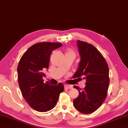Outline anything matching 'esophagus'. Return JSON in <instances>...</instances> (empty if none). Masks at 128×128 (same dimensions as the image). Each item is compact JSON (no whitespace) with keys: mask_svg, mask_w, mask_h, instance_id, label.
I'll return each mask as SVG.
<instances>
[{"mask_svg":"<svg viewBox=\"0 0 128 128\" xmlns=\"http://www.w3.org/2000/svg\"><path fill=\"white\" fill-rule=\"evenodd\" d=\"M64 88H65V90H69V89H70V88H72V86H69V85H66L64 86Z\"/></svg>","mask_w":128,"mask_h":128,"instance_id":"34e87169","label":"esophagus"}]
</instances>
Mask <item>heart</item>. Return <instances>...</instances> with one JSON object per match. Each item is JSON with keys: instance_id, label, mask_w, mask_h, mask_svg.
<instances>
[{"instance_id": "1", "label": "heart", "mask_w": 128, "mask_h": 128, "mask_svg": "<svg viewBox=\"0 0 128 128\" xmlns=\"http://www.w3.org/2000/svg\"><path fill=\"white\" fill-rule=\"evenodd\" d=\"M66 53H73V54H74V52H73V51H72V50H68V52H66Z\"/></svg>"}]
</instances>
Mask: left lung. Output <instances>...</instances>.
Returning a JSON list of instances; mask_svg holds the SVG:
<instances>
[{
    "instance_id": "1",
    "label": "left lung",
    "mask_w": 128,
    "mask_h": 128,
    "mask_svg": "<svg viewBox=\"0 0 128 128\" xmlns=\"http://www.w3.org/2000/svg\"><path fill=\"white\" fill-rule=\"evenodd\" d=\"M77 46L80 56L78 70L73 78L84 76L86 86L79 91V96L73 100L74 106L80 112L89 114L97 110L106 98L110 78L108 63L101 52L94 46L78 40Z\"/></svg>"
}]
</instances>
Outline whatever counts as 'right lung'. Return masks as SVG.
<instances>
[{"instance_id": "1", "label": "right lung", "mask_w": 128, "mask_h": 128, "mask_svg": "<svg viewBox=\"0 0 128 128\" xmlns=\"http://www.w3.org/2000/svg\"><path fill=\"white\" fill-rule=\"evenodd\" d=\"M62 46L58 42H42L31 46L20 58L17 67L18 81L22 96L32 108L46 112L56 105L64 85L44 82V70L48 68L53 50Z\"/></svg>"}]
</instances>
